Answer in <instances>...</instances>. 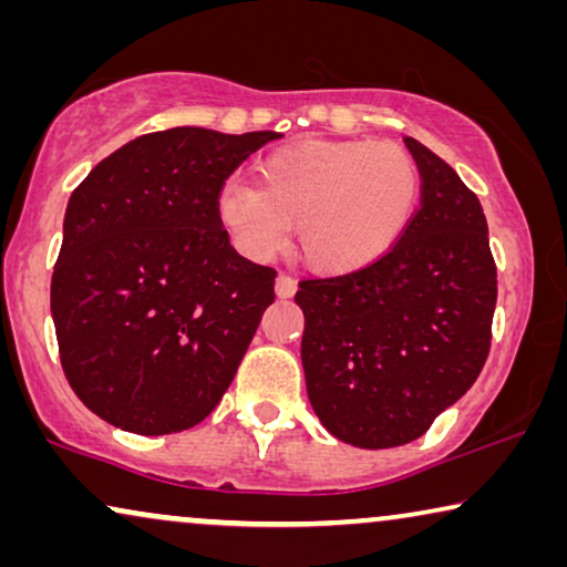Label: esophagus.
Listing matches in <instances>:
<instances>
[{
    "label": "esophagus",
    "instance_id": "34e87169",
    "mask_svg": "<svg viewBox=\"0 0 567 567\" xmlns=\"http://www.w3.org/2000/svg\"><path fill=\"white\" fill-rule=\"evenodd\" d=\"M276 293L278 299H291L297 293V281L289 274H281L276 278Z\"/></svg>",
    "mask_w": 567,
    "mask_h": 567
}]
</instances>
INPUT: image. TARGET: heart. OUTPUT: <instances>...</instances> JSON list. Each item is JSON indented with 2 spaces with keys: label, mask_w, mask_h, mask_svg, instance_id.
I'll use <instances>...</instances> for the list:
<instances>
[{
  "label": "heart",
  "mask_w": 567,
  "mask_h": 567,
  "mask_svg": "<svg viewBox=\"0 0 567 567\" xmlns=\"http://www.w3.org/2000/svg\"><path fill=\"white\" fill-rule=\"evenodd\" d=\"M417 198L421 173L400 144L307 142L268 154L258 185L224 183L216 214L247 258H274L297 227L309 266L351 274L398 243Z\"/></svg>",
  "instance_id": "heart-1"
}]
</instances>
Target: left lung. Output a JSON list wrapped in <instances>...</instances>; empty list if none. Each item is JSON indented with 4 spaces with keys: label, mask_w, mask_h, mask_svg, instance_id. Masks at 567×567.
I'll return each mask as SVG.
<instances>
[{
    "label": "left lung",
    "mask_w": 567,
    "mask_h": 567,
    "mask_svg": "<svg viewBox=\"0 0 567 567\" xmlns=\"http://www.w3.org/2000/svg\"><path fill=\"white\" fill-rule=\"evenodd\" d=\"M421 206L382 258L299 281L307 394L332 436L361 449L421 439L475 384L493 338L498 274L475 193L405 136Z\"/></svg>",
    "instance_id": "left-lung-1"
}]
</instances>
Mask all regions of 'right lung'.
Returning <instances> with one entry per match:
<instances>
[{"label": "right lung", "mask_w": 567, "mask_h": 567, "mask_svg": "<svg viewBox=\"0 0 567 567\" xmlns=\"http://www.w3.org/2000/svg\"><path fill=\"white\" fill-rule=\"evenodd\" d=\"M278 136L154 131L74 188L51 315L74 394L115 429H193L235 379L276 299V270L237 255L216 196Z\"/></svg>", "instance_id": "1"}]
</instances>
